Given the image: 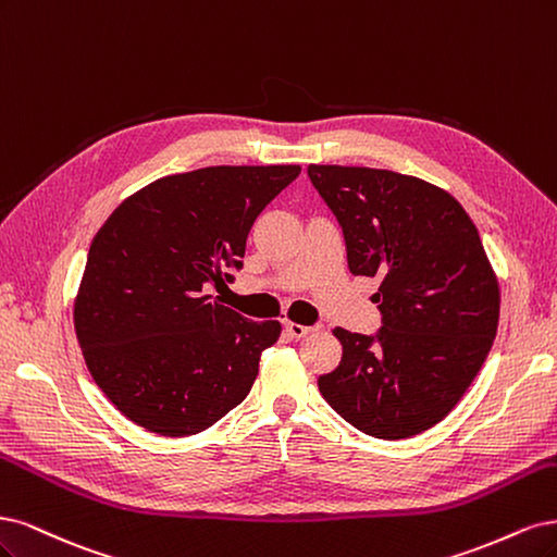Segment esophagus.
<instances>
[{
    "mask_svg": "<svg viewBox=\"0 0 557 557\" xmlns=\"http://www.w3.org/2000/svg\"><path fill=\"white\" fill-rule=\"evenodd\" d=\"M319 326H300V324H294V321H284V331L289 333L292 337H296V339H300V337H305V335H310V333H314Z\"/></svg>",
    "mask_w": 557,
    "mask_h": 557,
    "instance_id": "1",
    "label": "esophagus"
}]
</instances>
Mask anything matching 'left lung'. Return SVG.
<instances>
[{
    "label": "left lung",
    "instance_id": "8db88e82",
    "mask_svg": "<svg viewBox=\"0 0 557 557\" xmlns=\"http://www.w3.org/2000/svg\"><path fill=\"white\" fill-rule=\"evenodd\" d=\"M308 175L343 226L354 275L380 280L374 335L335 329L343 361L319 376L324 400L376 440L440 423L493 347L497 277L470 214L451 194L384 169L319 166Z\"/></svg>",
    "mask_w": 557,
    "mask_h": 557
}]
</instances>
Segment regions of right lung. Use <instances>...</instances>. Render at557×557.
I'll list each match as a JSON object with an SVG mask.
<instances>
[{
	"instance_id": "add662e5",
	"label": "right lung",
	"mask_w": 557,
	"mask_h": 557,
	"mask_svg": "<svg viewBox=\"0 0 557 557\" xmlns=\"http://www.w3.org/2000/svg\"><path fill=\"white\" fill-rule=\"evenodd\" d=\"M300 173L208 166L124 199L89 245L74 326L97 386L150 433L187 437L240 405L280 321H249L210 296L243 268L249 228Z\"/></svg>"
}]
</instances>
